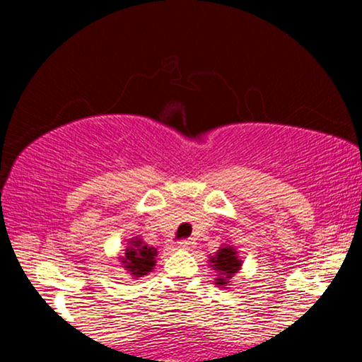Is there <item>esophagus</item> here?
<instances>
[{
    "mask_svg": "<svg viewBox=\"0 0 362 362\" xmlns=\"http://www.w3.org/2000/svg\"><path fill=\"white\" fill-rule=\"evenodd\" d=\"M192 246H193V241H189V240H183L179 244H177V247L182 249V250H187V249H189Z\"/></svg>",
    "mask_w": 362,
    "mask_h": 362,
    "instance_id": "esophagus-1",
    "label": "esophagus"
}]
</instances>
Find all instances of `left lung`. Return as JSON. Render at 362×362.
<instances>
[{"mask_svg": "<svg viewBox=\"0 0 362 362\" xmlns=\"http://www.w3.org/2000/svg\"><path fill=\"white\" fill-rule=\"evenodd\" d=\"M209 267L216 272V279H214V284L220 289H230L231 279L235 278L236 273H240L243 267L241 257L238 255V250L231 244L223 243L222 246L214 255H209Z\"/></svg>", "mask_w": 362, "mask_h": 362, "instance_id": "8db88e82", "label": "left lung"}]
</instances>
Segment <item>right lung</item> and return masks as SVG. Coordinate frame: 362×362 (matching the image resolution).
I'll list each match as a JSON object with an SVG mask.
<instances>
[{"label":"right lung","mask_w":362,"mask_h":362,"mask_svg":"<svg viewBox=\"0 0 362 362\" xmlns=\"http://www.w3.org/2000/svg\"><path fill=\"white\" fill-rule=\"evenodd\" d=\"M156 247L144 243L140 236H134L127 241L124 255H119V262L131 278L139 279L153 272L156 265Z\"/></svg>","instance_id":"add662e5"}]
</instances>
